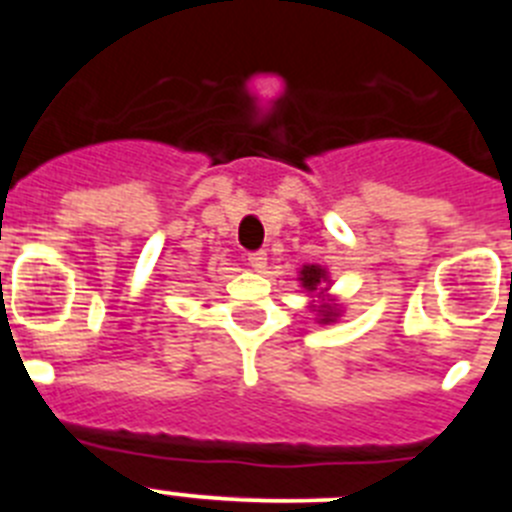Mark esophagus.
Wrapping results in <instances>:
<instances>
[{
	"instance_id": "34e87169",
	"label": "esophagus",
	"mask_w": 512,
	"mask_h": 512,
	"mask_svg": "<svg viewBox=\"0 0 512 512\" xmlns=\"http://www.w3.org/2000/svg\"><path fill=\"white\" fill-rule=\"evenodd\" d=\"M248 266H251L253 271H264V266H266V253H264V251L248 253Z\"/></svg>"
}]
</instances>
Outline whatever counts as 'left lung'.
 Segmentation results:
<instances>
[{
  "mask_svg": "<svg viewBox=\"0 0 512 512\" xmlns=\"http://www.w3.org/2000/svg\"><path fill=\"white\" fill-rule=\"evenodd\" d=\"M300 279L307 289H315L320 284V279H325V271L318 269V266H305V269L300 271ZM320 312H323L325 323L333 320V310H330V307H320Z\"/></svg>",
  "mask_w": 512,
  "mask_h": 512,
  "instance_id": "1",
  "label": "left lung"
}]
</instances>
